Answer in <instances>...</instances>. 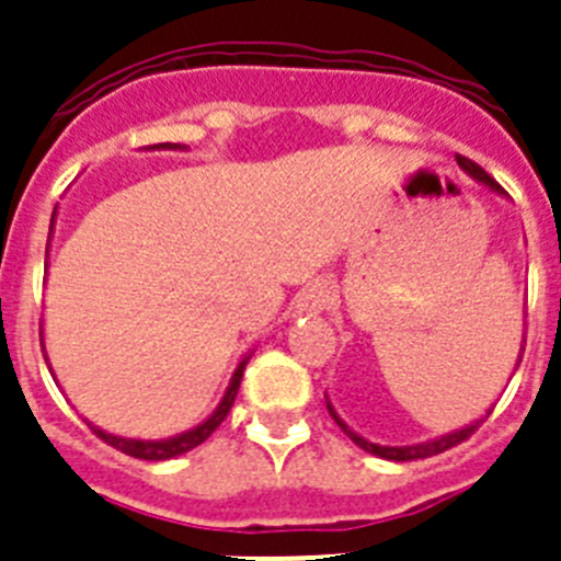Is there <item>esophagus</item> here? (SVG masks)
Segmentation results:
<instances>
[{
  "label": "esophagus",
  "instance_id": "34e87169",
  "mask_svg": "<svg viewBox=\"0 0 561 561\" xmlns=\"http://www.w3.org/2000/svg\"><path fill=\"white\" fill-rule=\"evenodd\" d=\"M330 287L324 285V282H316V285L305 287V290L296 296V310L299 312H321L330 307Z\"/></svg>",
  "mask_w": 561,
  "mask_h": 561
}]
</instances>
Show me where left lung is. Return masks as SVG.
<instances>
[{
	"label": "left lung",
	"mask_w": 561,
	"mask_h": 561,
	"mask_svg": "<svg viewBox=\"0 0 561 561\" xmlns=\"http://www.w3.org/2000/svg\"><path fill=\"white\" fill-rule=\"evenodd\" d=\"M458 168H461L463 173H467L472 181H478V184H483V186H486V190H492V193L506 195V193H503V186L497 184V181H494L492 175L486 173V170L478 168L476 161H469V159H463V156H458ZM523 343H526V335H523ZM523 343H519V355H517V363H514V371H517L519 360H523ZM327 411H330V416L335 419V425L341 427V431L346 433V436H350L352 442H355L357 447H360V450L371 453V456H377V458H386V461H416V458L438 456V453L450 450V447L461 444L463 438L472 436V433H476L478 427H481L483 419H486L489 413H492V408H489V411L483 413L481 419H476V422H469V425L458 427V431H450V433H444V436L427 438V442H419V444H402V447H386V444H375V442H368V438H363L360 433L352 431V427L346 425V422H343L341 416H337V411H335V405H332V402H330V397H327Z\"/></svg>",
	"instance_id": "obj_1"
}]
</instances>
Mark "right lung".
I'll use <instances>...</instances> for the list:
<instances>
[{
	"label": "right lung",
	"mask_w": 561,
	"mask_h": 561,
	"mask_svg": "<svg viewBox=\"0 0 561 561\" xmlns=\"http://www.w3.org/2000/svg\"><path fill=\"white\" fill-rule=\"evenodd\" d=\"M145 150H186V145L161 142V145H150V148H145ZM55 209H58V206H55ZM53 226H55V211H53ZM49 240H53V229H49ZM49 240H47V254H49ZM42 350H44V327H42ZM251 355H254V350H251L249 355H243V360L237 363L234 375H231L229 388H226L224 400L218 402V408H215V411H211L204 422H198L195 427H190V431L175 433V436H170V438H125V436H114V433L103 431V427L92 425V422H89V427H92V431L98 433L105 444H111V447L123 450L125 456L142 458V461H170V458H175V456H184V453H190L193 447H198L201 442H206V438L215 433V427H220V422L229 416L231 405H234L237 391H240V382H243V371H245V366H249ZM44 360H49L47 352H44ZM49 371H53V368H49Z\"/></svg>",
	"instance_id": "right-lung-1"
}]
</instances>
